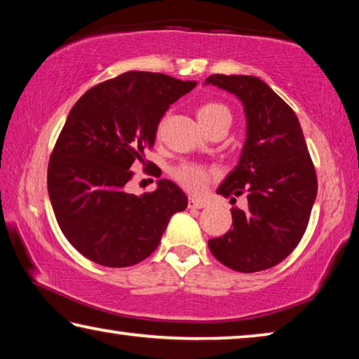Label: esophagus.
<instances>
[{
  "mask_svg": "<svg viewBox=\"0 0 359 359\" xmlns=\"http://www.w3.org/2000/svg\"><path fill=\"white\" fill-rule=\"evenodd\" d=\"M188 208H190V209H203V208H205V203L203 201V199L190 198V199H188Z\"/></svg>",
  "mask_w": 359,
  "mask_h": 359,
  "instance_id": "1",
  "label": "esophagus"
}]
</instances>
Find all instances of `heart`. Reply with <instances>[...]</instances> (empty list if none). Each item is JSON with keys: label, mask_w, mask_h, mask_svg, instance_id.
<instances>
[{"label": "heart", "mask_w": 359, "mask_h": 359, "mask_svg": "<svg viewBox=\"0 0 359 359\" xmlns=\"http://www.w3.org/2000/svg\"><path fill=\"white\" fill-rule=\"evenodd\" d=\"M196 115H198L199 123L203 125L204 130H209L210 126H214L217 123L229 125V120H231L229 109L218 101L203 102V104L198 107ZM171 174L182 187H185L188 191H193V193L201 191L210 179V171L208 168L196 165V163H190V161H184L175 168H172Z\"/></svg>", "instance_id": "1"}]
</instances>
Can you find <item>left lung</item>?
I'll return each mask as SVG.
<instances>
[{
    "label": "left lung",
    "mask_w": 359,
    "mask_h": 359,
    "mask_svg": "<svg viewBox=\"0 0 359 359\" xmlns=\"http://www.w3.org/2000/svg\"><path fill=\"white\" fill-rule=\"evenodd\" d=\"M205 83L238 96L247 117L239 165L217 193L231 201L245 193L248 205L231 209L233 229L210 239L209 248L233 271L269 269L299 244L317 198V172L299 120L258 77L212 74Z\"/></svg>",
    "instance_id": "1"
}]
</instances>
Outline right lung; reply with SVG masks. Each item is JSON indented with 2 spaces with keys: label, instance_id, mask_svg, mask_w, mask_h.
Returning <instances> with one entry per match:
<instances>
[{
  "label": "right lung",
  "instance_id": "add662e5",
  "mask_svg": "<svg viewBox=\"0 0 359 359\" xmlns=\"http://www.w3.org/2000/svg\"><path fill=\"white\" fill-rule=\"evenodd\" d=\"M196 82L130 71L88 90L72 106L52 150L47 188L60 229L85 258L126 267L150 257L185 193L168 179L141 196L126 191L133 163L155 144L169 106ZM160 177V175H158Z\"/></svg>",
  "mask_w": 359,
  "mask_h": 359
}]
</instances>
